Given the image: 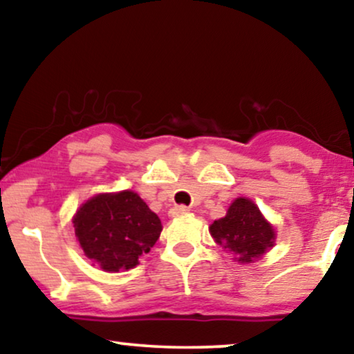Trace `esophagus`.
Here are the masks:
<instances>
[{
  "mask_svg": "<svg viewBox=\"0 0 354 354\" xmlns=\"http://www.w3.org/2000/svg\"><path fill=\"white\" fill-rule=\"evenodd\" d=\"M188 211H190V207H187V206H176V207H174V209H172V214L174 216H178V214H185V212H188Z\"/></svg>",
  "mask_w": 354,
  "mask_h": 354,
  "instance_id": "1",
  "label": "esophagus"
}]
</instances>
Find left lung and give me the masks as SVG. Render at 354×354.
I'll return each mask as SVG.
<instances>
[{"instance_id":"1","label":"left lung","mask_w":354,"mask_h":354,"mask_svg":"<svg viewBox=\"0 0 354 354\" xmlns=\"http://www.w3.org/2000/svg\"><path fill=\"white\" fill-rule=\"evenodd\" d=\"M212 239L239 263L250 264L274 246L275 230L248 198H236L227 214L209 227Z\"/></svg>"}]
</instances>
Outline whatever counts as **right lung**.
Segmentation results:
<instances>
[{
    "label": "right lung",
    "mask_w": 354,
    "mask_h": 354,
    "mask_svg": "<svg viewBox=\"0 0 354 354\" xmlns=\"http://www.w3.org/2000/svg\"><path fill=\"white\" fill-rule=\"evenodd\" d=\"M75 236L85 256L106 272L129 270L161 235V219L135 192L100 193L74 216Z\"/></svg>",
    "instance_id": "right-lung-1"
}]
</instances>
